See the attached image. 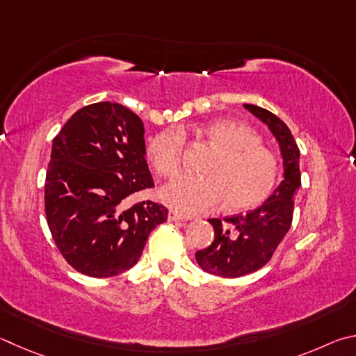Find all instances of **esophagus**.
Here are the masks:
<instances>
[{
  "instance_id": "1",
  "label": "esophagus",
  "mask_w": 356,
  "mask_h": 356,
  "mask_svg": "<svg viewBox=\"0 0 356 356\" xmlns=\"http://www.w3.org/2000/svg\"><path fill=\"white\" fill-rule=\"evenodd\" d=\"M167 219H168V222H178V220L186 222V220H188V217L175 213V211H170V213H168V216H167Z\"/></svg>"
}]
</instances>
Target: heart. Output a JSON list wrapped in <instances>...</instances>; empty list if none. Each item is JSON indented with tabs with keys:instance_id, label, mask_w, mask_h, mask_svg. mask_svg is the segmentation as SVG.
I'll return each mask as SVG.
<instances>
[{
	"instance_id": "obj_1",
	"label": "heart",
	"mask_w": 356,
	"mask_h": 356,
	"mask_svg": "<svg viewBox=\"0 0 356 356\" xmlns=\"http://www.w3.org/2000/svg\"><path fill=\"white\" fill-rule=\"evenodd\" d=\"M203 134L217 152L204 167V177L179 175L161 189V200L186 216L203 214L227 200V207L244 211L263 203L277 184L278 162L259 136L238 120H216ZM184 136L178 128L156 134L147 153L154 170L164 177L181 165Z\"/></svg>"
}]
</instances>
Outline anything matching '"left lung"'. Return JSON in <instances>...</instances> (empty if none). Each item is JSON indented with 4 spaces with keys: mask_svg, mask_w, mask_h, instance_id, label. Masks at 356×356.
Instances as JSON below:
<instances>
[{
    "mask_svg": "<svg viewBox=\"0 0 356 356\" xmlns=\"http://www.w3.org/2000/svg\"><path fill=\"white\" fill-rule=\"evenodd\" d=\"M254 117L267 124L275 137L283 158V181L261 207L220 219H209L214 241L198 250L195 259L204 272L223 278H238L257 272L269 263L280 242L289 232L294 198L300 188V149L291 129L270 111L254 104H244Z\"/></svg>",
    "mask_w": 356,
    "mask_h": 356,
    "instance_id": "1",
    "label": "left lung"
}]
</instances>
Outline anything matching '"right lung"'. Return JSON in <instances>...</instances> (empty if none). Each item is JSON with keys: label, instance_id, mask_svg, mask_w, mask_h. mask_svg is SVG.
Returning a JSON list of instances; mask_svg holds the SVG:
<instances>
[{"label": "right lung", "instance_id": "1", "mask_svg": "<svg viewBox=\"0 0 356 356\" xmlns=\"http://www.w3.org/2000/svg\"><path fill=\"white\" fill-rule=\"evenodd\" d=\"M143 123L111 102L84 106L53 139L45 213L53 239L73 269L93 278L129 270L149 233L167 220L154 202L127 208V198L153 188Z\"/></svg>", "mask_w": 356, "mask_h": 356}]
</instances>
